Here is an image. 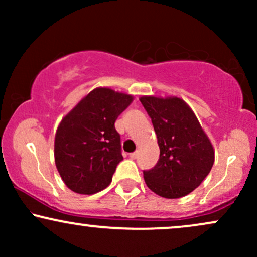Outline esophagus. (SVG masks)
<instances>
[{
  "label": "esophagus",
  "mask_w": 257,
  "mask_h": 257,
  "mask_svg": "<svg viewBox=\"0 0 257 257\" xmlns=\"http://www.w3.org/2000/svg\"><path fill=\"white\" fill-rule=\"evenodd\" d=\"M138 155H139V153H138V151H135V152H133V153H131V155H129V157H131L132 159H135V158H137V157H138Z\"/></svg>",
  "instance_id": "34e87169"
}]
</instances>
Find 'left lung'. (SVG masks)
<instances>
[{
	"mask_svg": "<svg viewBox=\"0 0 257 257\" xmlns=\"http://www.w3.org/2000/svg\"><path fill=\"white\" fill-rule=\"evenodd\" d=\"M159 146L155 167L144 170L147 187L164 198H181L202 184L213 168L215 152L196 114L176 96H141Z\"/></svg>",
	"mask_w": 257,
	"mask_h": 257,
	"instance_id": "1",
	"label": "left lung"
}]
</instances>
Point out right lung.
I'll list each match as a JSON object with an SVG mask.
<instances>
[{
  "label": "right lung",
  "mask_w": 257,
  "mask_h": 257,
  "mask_svg": "<svg viewBox=\"0 0 257 257\" xmlns=\"http://www.w3.org/2000/svg\"><path fill=\"white\" fill-rule=\"evenodd\" d=\"M133 96L95 88L61 119L55 133V166L65 185L79 194L107 187L123 159L114 122Z\"/></svg>",
  "instance_id": "right-lung-1"
}]
</instances>
